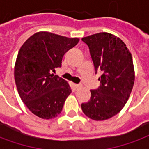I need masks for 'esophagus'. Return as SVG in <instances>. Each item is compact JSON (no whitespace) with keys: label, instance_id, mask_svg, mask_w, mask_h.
I'll use <instances>...</instances> for the list:
<instances>
[{"label":"esophagus","instance_id":"esophagus-1","mask_svg":"<svg viewBox=\"0 0 149 149\" xmlns=\"http://www.w3.org/2000/svg\"><path fill=\"white\" fill-rule=\"evenodd\" d=\"M74 87H75V89H78V88H80L82 87V85L80 84H75Z\"/></svg>","mask_w":149,"mask_h":149}]
</instances>
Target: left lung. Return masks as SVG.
<instances>
[{"label":"left lung","instance_id":"obj_1","mask_svg":"<svg viewBox=\"0 0 149 149\" xmlns=\"http://www.w3.org/2000/svg\"><path fill=\"white\" fill-rule=\"evenodd\" d=\"M81 40L89 49L95 73L102 72L100 86L90 90V100L81 109L92 120H104L116 115L128 100L135 80L132 57L125 43L108 33Z\"/></svg>","mask_w":149,"mask_h":149}]
</instances>
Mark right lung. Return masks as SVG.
<instances>
[{
  "label": "right lung",
  "instance_id": "add662e5",
  "mask_svg": "<svg viewBox=\"0 0 149 149\" xmlns=\"http://www.w3.org/2000/svg\"><path fill=\"white\" fill-rule=\"evenodd\" d=\"M78 42V38L39 32L21 46L15 65V82L21 100L40 118L57 116L71 93L68 83L52 72L61 67L65 52Z\"/></svg>",
  "mask_w": 149,
  "mask_h": 149
}]
</instances>
